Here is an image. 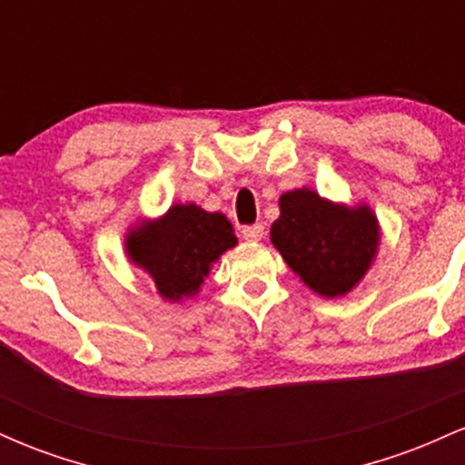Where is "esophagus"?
Here are the masks:
<instances>
[{"instance_id": "esophagus-1", "label": "esophagus", "mask_w": 465, "mask_h": 465, "mask_svg": "<svg viewBox=\"0 0 465 465\" xmlns=\"http://www.w3.org/2000/svg\"><path fill=\"white\" fill-rule=\"evenodd\" d=\"M242 238L249 240V242H258V240L264 238V225L255 223V225L242 227Z\"/></svg>"}]
</instances>
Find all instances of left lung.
Instances as JSON below:
<instances>
[{
	"label": "left lung",
	"mask_w": 465,
	"mask_h": 465,
	"mask_svg": "<svg viewBox=\"0 0 465 465\" xmlns=\"http://www.w3.org/2000/svg\"><path fill=\"white\" fill-rule=\"evenodd\" d=\"M378 240L370 207L336 205L308 188L282 194L280 218L271 227V242L286 264L323 297H343L359 284Z\"/></svg>",
	"instance_id": "1"
}]
</instances>
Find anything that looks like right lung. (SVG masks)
I'll return each mask as SVG.
<instances>
[{"label": "right lung", "instance_id": "add662e5", "mask_svg": "<svg viewBox=\"0 0 465 465\" xmlns=\"http://www.w3.org/2000/svg\"><path fill=\"white\" fill-rule=\"evenodd\" d=\"M236 242L225 216L188 203L133 229L126 236V253L151 275L163 300L179 302L199 292L212 264Z\"/></svg>", "mask_w": 465, "mask_h": 465}]
</instances>
